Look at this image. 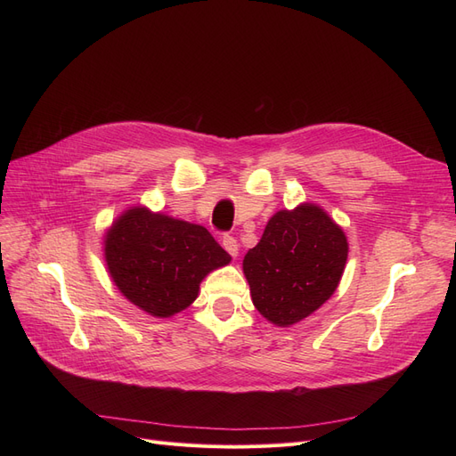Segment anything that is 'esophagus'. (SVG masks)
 I'll return each instance as SVG.
<instances>
[{
	"label": "esophagus",
	"mask_w": 456,
	"mask_h": 456,
	"mask_svg": "<svg viewBox=\"0 0 456 456\" xmlns=\"http://www.w3.org/2000/svg\"><path fill=\"white\" fill-rule=\"evenodd\" d=\"M223 247H224V249H226L233 258L238 256V253H240V245H238V240H236V238L224 236V238H223Z\"/></svg>",
	"instance_id": "obj_1"
}]
</instances>
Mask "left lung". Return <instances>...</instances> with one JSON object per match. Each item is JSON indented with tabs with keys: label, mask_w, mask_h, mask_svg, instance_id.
<instances>
[{
	"label": "left lung",
	"mask_w": 456,
	"mask_h": 456,
	"mask_svg": "<svg viewBox=\"0 0 456 456\" xmlns=\"http://www.w3.org/2000/svg\"><path fill=\"white\" fill-rule=\"evenodd\" d=\"M346 258V233L323 207L306 201L272 215L243 258V273L260 315L291 327L333 297Z\"/></svg>",
	"instance_id": "left-lung-1"
}]
</instances>
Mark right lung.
Here are the masks:
<instances>
[{
	"label": "right lung",
	"mask_w": 456,
	"mask_h": 456,
	"mask_svg": "<svg viewBox=\"0 0 456 456\" xmlns=\"http://www.w3.org/2000/svg\"><path fill=\"white\" fill-rule=\"evenodd\" d=\"M230 260L207 228L144 205L129 207L104 233L114 285L131 305L161 320L186 310L207 275Z\"/></svg>",
	"instance_id": "add662e5"
}]
</instances>
